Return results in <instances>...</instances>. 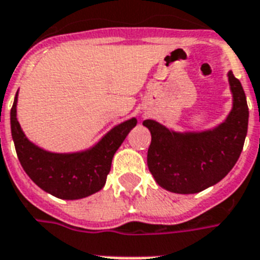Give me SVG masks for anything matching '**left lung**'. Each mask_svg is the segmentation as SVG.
I'll return each instance as SVG.
<instances>
[{"mask_svg": "<svg viewBox=\"0 0 260 260\" xmlns=\"http://www.w3.org/2000/svg\"><path fill=\"white\" fill-rule=\"evenodd\" d=\"M233 109L212 129L175 132L155 120H144L151 132L147 155L156 183L175 193H198L216 184L238 161L248 126V107L240 81L229 72Z\"/></svg>", "mask_w": 260, "mask_h": 260, "instance_id": "1", "label": "left lung"}]
</instances>
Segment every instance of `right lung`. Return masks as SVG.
Returning a JSON list of instances; mask_svg holds the SVG:
<instances>
[{
  "instance_id": "1",
  "label": "right lung",
  "mask_w": 260,
  "mask_h": 260,
  "mask_svg": "<svg viewBox=\"0 0 260 260\" xmlns=\"http://www.w3.org/2000/svg\"><path fill=\"white\" fill-rule=\"evenodd\" d=\"M17 96L10 111V128L21 166L27 176L58 199L76 200L96 193L105 185L112 159L129 131L135 117L113 126L92 148L73 153H54L40 148L21 129L17 120Z\"/></svg>"
}]
</instances>
